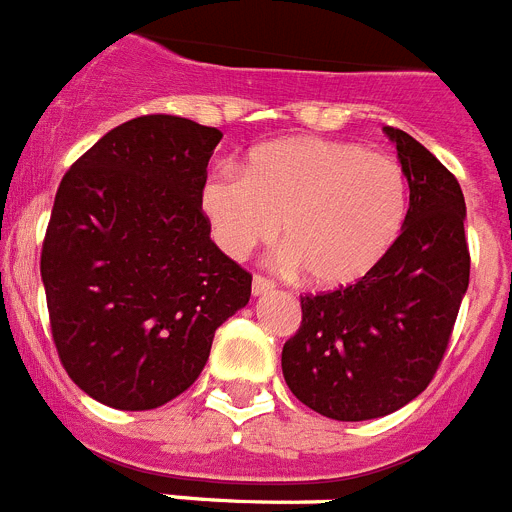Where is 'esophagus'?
<instances>
[{
  "label": "esophagus",
  "instance_id": "obj_1",
  "mask_svg": "<svg viewBox=\"0 0 512 512\" xmlns=\"http://www.w3.org/2000/svg\"><path fill=\"white\" fill-rule=\"evenodd\" d=\"M273 288H275V283L270 281V278H265V275H255V278H252V293H255V296L273 291Z\"/></svg>",
  "mask_w": 512,
  "mask_h": 512
}]
</instances>
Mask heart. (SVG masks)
Returning a JSON list of instances; mask_svg holds the SVG:
<instances>
[{"label": "heart", "instance_id": "b5f03b06", "mask_svg": "<svg viewBox=\"0 0 512 512\" xmlns=\"http://www.w3.org/2000/svg\"><path fill=\"white\" fill-rule=\"evenodd\" d=\"M203 213L231 257L278 234L286 262L317 288H348L379 268L402 231L410 188L397 159L358 144L288 139L252 151L203 185Z\"/></svg>", "mask_w": 512, "mask_h": 512}]
</instances>
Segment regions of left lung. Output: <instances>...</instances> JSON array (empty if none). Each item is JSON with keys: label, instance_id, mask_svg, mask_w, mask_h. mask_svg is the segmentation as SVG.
<instances>
[{"label": "left lung", "instance_id": "obj_1", "mask_svg": "<svg viewBox=\"0 0 512 512\" xmlns=\"http://www.w3.org/2000/svg\"><path fill=\"white\" fill-rule=\"evenodd\" d=\"M386 133L410 182L402 234L361 283L304 293L281 355L293 397L342 422L384 417L428 389L469 288L459 180L410 133Z\"/></svg>", "mask_w": 512, "mask_h": 512}]
</instances>
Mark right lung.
Segmentation results:
<instances>
[{
    "label": "right lung",
    "mask_w": 512,
    "mask_h": 512,
    "mask_svg": "<svg viewBox=\"0 0 512 512\" xmlns=\"http://www.w3.org/2000/svg\"><path fill=\"white\" fill-rule=\"evenodd\" d=\"M224 133L141 115L64 175L41 252L51 335L69 379L115 410L188 389L252 275L213 244L208 159Z\"/></svg>",
    "instance_id": "add662e5"
}]
</instances>
